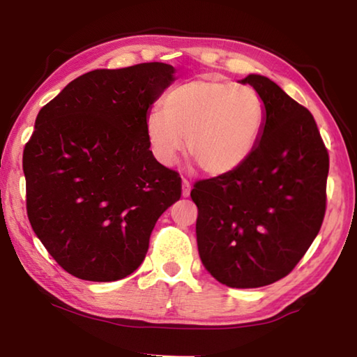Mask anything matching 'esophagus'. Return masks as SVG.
I'll return each mask as SVG.
<instances>
[{"instance_id": "1", "label": "esophagus", "mask_w": 357, "mask_h": 357, "mask_svg": "<svg viewBox=\"0 0 357 357\" xmlns=\"http://www.w3.org/2000/svg\"><path fill=\"white\" fill-rule=\"evenodd\" d=\"M190 189H192V185H190V183L187 179H183V197L184 198H187L190 195Z\"/></svg>"}]
</instances>
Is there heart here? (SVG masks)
<instances>
[{
    "instance_id": "1",
    "label": "heart",
    "mask_w": 357,
    "mask_h": 357,
    "mask_svg": "<svg viewBox=\"0 0 357 357\" xmlns=\"http://www.w3.org/2000/svg\"><path fill=\"white\" fill-rule=\"evenodd\" d=\"M264 124L261 96L249 84L198 78L173 88L164 110L144 119L149 149L170 167L184 148L204 173L222 176L236 170L257 148Z\"/></svg>"
}]
</instances>
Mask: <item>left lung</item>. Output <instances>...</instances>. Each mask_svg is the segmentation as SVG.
I'll list each match as a JSON object with an SVG mask.
<instances>
[{
    "mask_svg": "<svg viewBox=\"0 0 357 357\" xmlns=\"http://www.w3.org/2000/svg\"><path fill=\"white\" fill-rule=\"evenodd\" d=\"M261 96L257 148L236 170L193 185L202 263L231 288L271 285L291 273L321 228L329 155L312 113L268 77L243 80Z\"/></svg>",
    "mask_w": 357,
    "mask_h": 357,
    "instance_id": "1",
    "label": "left lung"
}]
</instances>
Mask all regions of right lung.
I'll return each instance as SVG.
<instances>
[{
	"instance_id": "right-lung-1",
	"label": "right lung",
	"mask_w": 357,
	"mask_h": 357,
	"mask_svg": "<svg viewBox=\"0 0 357 357\" xmlns=\"http://www.w3.org/2000/svg\"><path fill=\"white\" fill-rule=\"evenodd\" d=\"M174 68L143 63L72 80L36 118L23 151L36 236L69 274L114 282L143 263L181 178L154 159L144 119Z\"/></svg>"
}]
</instances>
